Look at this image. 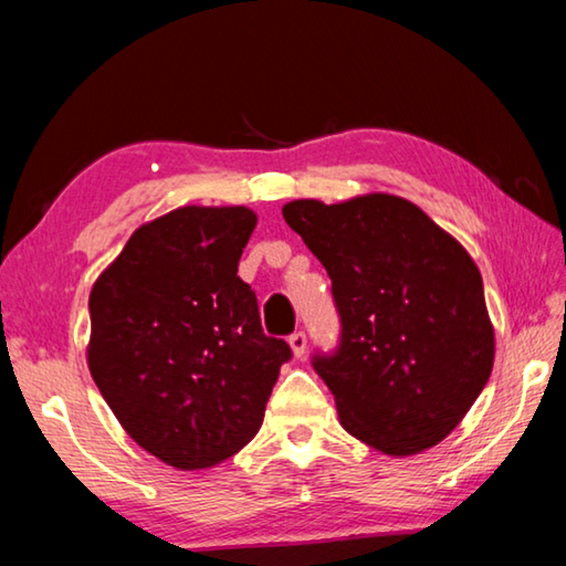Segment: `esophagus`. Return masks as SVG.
<instances>
[{"instance_id": "esophagus-1", "label": "esophagus", "mask_w": 566, "mask_h": 566, "mask_svg": "<svg viewBox=\"0 0 566 566\" xmlns=\"http://www.w3.org/2000/svg\"><path fill=\"white\" fill-rule=\"evenodd\" d=\"M290 347H292V352H294V357H304V354H306V334H304L302 329L292 334V337H290Z\"/></svg>"}]
</instances>
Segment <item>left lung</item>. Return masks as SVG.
Listing matches in <instances>:
<instances>
[{"mask_svg":"<svg viewBox=\"0 0 566 566\" xmlns=\"http://www.w3.org/2000/svg\"><path fill=\"white\" fill-rule=\"evenodd\" d=\"M282 214L332 280L339 342L312 367L352 437L391 457L452 432L482 395L494 329L467 249L417 205L296 199Z\"/></svg>","mask_w":566,"mask_h":566,"instance_id":"1","label":"left lung"}]
</instances>
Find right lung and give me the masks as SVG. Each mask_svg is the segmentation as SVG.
<instances>
[{
  "label": "right lung",
  "instance_id": "add662e5",
  "mask_svg": "<svg viewBox=\"0 0 566 566\" xmlns=\"http://www.w3.org/2000/svg\"><path fill=\"white\" fill-rule=\"evenodd\" d=\"M254 227L247 207L175 209L139 227L92 286V379L134 442L177 469L237 454L292 359L237 276Z\"/></svg>",
  "mask_w": 566,
  "mask_h": 566
}]
</instances>
